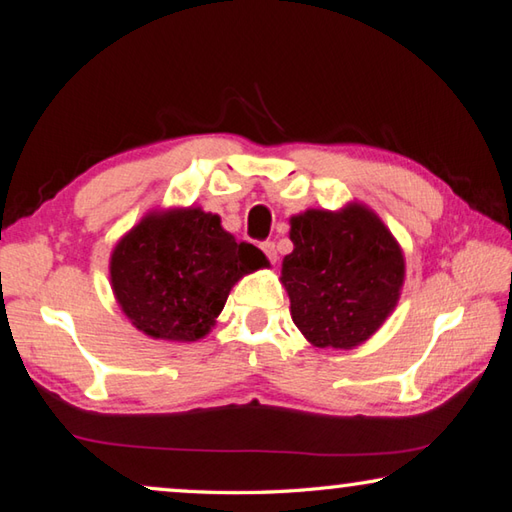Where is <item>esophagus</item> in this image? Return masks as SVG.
<instances>
[{
    "instance_id": "obj_1",
    "label": "esophagus",
    "mask_w": 512,
    "mask_h": 512,
    "mask_svg": "<svg viewBox=\"0 0 512 512\" xmlns=\"http://www.w3.org/2000/svg\"><path fill=\"white\" fill-rule=\"evenodd\" d=\"M262 250H264V255L268 257L270 264L277 262V248H275V242H264V244H262Z\"/></svg>"
}]
</instances>
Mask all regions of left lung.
Returning a JSON list of instances; mask_svg holds the SVG:
<instances>
[{
	"label": "left lung",
	"instance_id": "8db88e82",
	"mask_svg": "<svg viewBox=\"0 0 512 512\" xmlns=\"http://www.w3.org/2000/svg\"><path fill=\"white\" fill-rule=\"evenodd\" d=\"M293 253L282 284L290 315L319 348H353L384 324L404 282V255L395 237L364 206L342 213L306 210L290 219Z\"/></svg>",
	"mask_w": 512,
	"mask_h": 512
}]
</instances>
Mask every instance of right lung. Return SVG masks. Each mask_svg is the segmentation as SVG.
Segmentation results:
<instances>
[{
  "mask_svg": "<svg viewBox=\"0 0 512 512\" xmlns=\"http://www.w3.org/2000/svg\"><path fill=\"white\" fill-rule=\"evenodd\" d=\"M266 264L262 250L235 242L217 215L186 208L148 215L119 239L110 282L146 335L195 342L215 324L237 279Z\"/></svg>",
  "mask_w": 512,
  "mask_h": 512,
  "instance_id": "obj_1",
  "label": "right lung"
}]
</instances>
